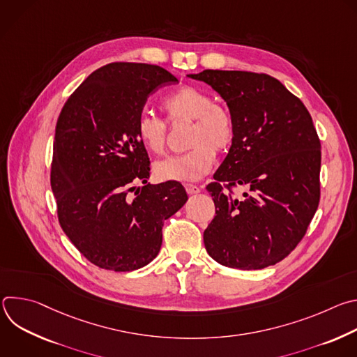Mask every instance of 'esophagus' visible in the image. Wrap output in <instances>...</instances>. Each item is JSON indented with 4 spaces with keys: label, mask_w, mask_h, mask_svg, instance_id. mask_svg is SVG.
<instances>
[{
    "label": "esophagus",
    "mask_w": 357,
    "mask_h": 357,
    "mask_svg": "<svg viewBox=\"0 0 357 357\" xmlns=\"http://www.w3.org/2000/svg\"><path fill=\"white\" fill-rule=\"evenodd\" d=\"M185 189L189 195H195V193H199L200 192V186L197 185H193V183H186L185 185Z\"/></svg>",
    "instance_id": "34e87169"
}]
</instances>
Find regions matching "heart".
<instances>
[{"label":"heart","mask_w":357,"mask_h":357,"mask_svg":"<svg viewBox=\"0 0 357 357\" xmlns=\"http://www.w3.org/2000/svg\"><path fill=\"white\" fill-rule=\"evenodd\" d=\"M162 110L171 126L192 123L186 154L158 162L154 172L161 181H197L208 175L216 162V152L225 154L236 139V121L223 105L203 89L182 86L162 101ZM142 146L154 155H164L168 141L167 123L149 113H142L135 124Z\"/></svg>","instance_id":"b5f03b06"}]
</instances>
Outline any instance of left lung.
Returning <instances> with one entry per match:
<instances>
[{"instance_id":"8db88e82","label":"left lung","mask_w":357,"mask_h":357,"mask_svg":"<svg viewBox=\"0 0 357 357\" xmlns=\"http://www.w3.org/2000/svg\"><path fill=\"white\" fill-rule=\"evenodd\" d=\"M227 103L236 139L213 175L216 216L203 233L209 256L238 270L284 260L308 230L321 197V141L302 101L266 73L211 70L189 75ZM245 185L241 198L232 188Z\"/></svg>"}]
</instances>
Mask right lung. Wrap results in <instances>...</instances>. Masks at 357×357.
<instances>
[{"label": "right lung", "mask_w": 357, "mask_h": 357, "mask_svg": "<svg viewBox=\"0 0 357 357\" xmlns=\"http://www.w3.org/2000/svg\"><path fill=\"white\" fill-rule=\"evenodd\" d=\"M175 82L157 65L114 62L94 70L62 107L50 186L63 231L100 268L132 271L151 263L164 220L188 200L179 182H146L149 158L135 132L149 94Z\"/></svg>", "instance_id": "right-lung-1"}]
</instances>
